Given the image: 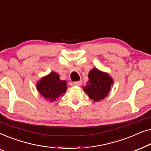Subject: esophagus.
<instances>
[{
	"mask_svg": "<svg viewBox=\"0 0 151 151\" xmlns=\"http://www.w3.org/2000/svg\"><path fill=\"white\" fill-rule=\"evenodd\" d=\"M82 80H80V81H77V82H73V85L75 86H80L82 84Z\"/></svg>",
	"mask_w": 151,
	"mask_h": 151,
	"instance_id": "1",
	"label": "esophagus"
}]
</instances>
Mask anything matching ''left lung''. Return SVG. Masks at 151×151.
I'll return each mask as SVG.
<instances>
[{
  "label": "left lung",
  "instance_id": "left-lung-1",
  "mask_svg": "<svg viewBox=\"0 0 151 151\" xmlns=\"http://www.w3.org/2000/svg\"><path fill=\"white\" fill-rule=\"evenodd\" d=\"M112 84L113 80L108 74L93 69L88 73V81L84 91L91 100L99 101L107 96Z\"/></svg>",
  "mask_w": 151,
  "mask_h": 151
}]
</instances>
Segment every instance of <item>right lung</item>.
Masks as SVG:
<instances>
[{
	"label": "right lung",
	"instance_id": "right-lung-1",
	"mask_svg": "<svg viewBox=\"0 0 151 151\" xmlns=\"http://www.w3.org/2000/svg\"><path fill=\"white\" fill-rule=\"evenodd\" d=\"M67 82L60 80L58 74L54 72L43 78L37 84V89L46 100L55 101L67 91Z\"/></svg>",
	"mask_w": 151,
	"mask_h": 151
}]
</instances>
